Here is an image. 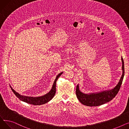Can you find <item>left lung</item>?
Returning <instances> with one entry per match:
<instances>
[{"label": "left lung", "instance_id": "8db88e82", "mask_svg": "<svg viewBox=\"0 0 129 129\" xmlns=\"http://www.w3.org/2000/svg\"><path fill=\"white\" fill-rule=\"evenodd\" d=\"M121 60L122 62V74L118 84L113 89L98 93L85 94L80 91L79 86L77 85L76 89V94L78 99L81 103L87 106L96 107L109 102L115 97L120 90L124 75V66L122 57L121 58Z\"/></svg>", "mask_w": 129, "mask_h": 129}]
</instances>
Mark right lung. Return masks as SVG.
Listing matches in <instances>:
<instances>
[{"label": "right lung", "mask_w": 129, "mask_h": 129, "mask_svg": "<svg viewBox=\"0 0 129 129\" xmlns=\"http://www.w3.org/2000/svg\"><path fill=\"white\" fill-rule=\"evenodd\" d=\"M62 73H59L58 75L56 76L55 80H54L53 86L51 90L47 93L42 96L41 97H27V96H22L21 94H19L18 92H16L14 90H13L11 88V90L13 91V92L15 93V95L18 97L20 100H21L24 102L28 103L31 105H41L45 104L49 102L50 101L53 97L55 96V94L56 93V83L57 79L59 78V77L62 75Z\"/></svg>", "instance_id": "1"}]
</instances>
